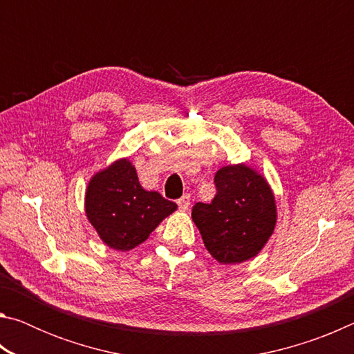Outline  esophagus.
Wrapping results in <instances>:
<instances>
[{
  "label": "esophagus",
  "mask_w": 354,
  "mask_h": 354,
  "mask_svg": "<svg viewBox=\"0 0 354 354\" xmlns=\"http://www.w3.org/2000/svg\"><path fill=\"white\" fill-rule=\"evenodd\" d=\"M189 206H190V196L189 195H184L183 198H179L178 200V207H179V211H183V212H185L189 209Z\"/></svg>",
  "instance_id": "esophagus-1"
}]
</instances>
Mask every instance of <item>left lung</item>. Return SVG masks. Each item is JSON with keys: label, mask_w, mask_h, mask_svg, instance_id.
<instances>
[{"label": "left lung", "mask_w": 354, "mask_h": 354, "mask_svg": "<svg viewBox=\"0 0 354 354\" xmlns=\"http://www.w3.org/2000/svg\"><path fill=\"white\" fill-rule=\"evenodd\" d=\"M214 200L196 203L192 220L206 250L220 263L254 257L277 225L274 195L266 178L245 164L226 165L215 173Z\"/></svg>", "instance_id": "1"}]
</instances>
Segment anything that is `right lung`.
<instances>
[{
	"label": "right lung",
	"instance_id": "obj_1",
	"mask_svg": "<svg viewBox=\"0 0 354 354\" xmlns=\"http://www.w3.org/2000/svg\"><path fill=\"white\" fill-rule=\"evenodd\" d=\"M176 203L140 185L134 165L118 159L98 171L86 190V214L107 247L128 251L145 242Z\"/></svg>",
	"mask_w": 354,
	"mask_h": 354
}]
</instances>
